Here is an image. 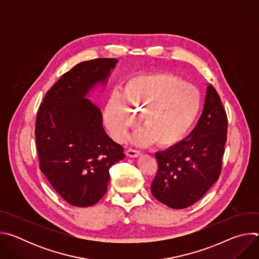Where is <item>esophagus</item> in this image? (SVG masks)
I'll use <instances>...</instances> for the list:
<instances>
[{"mask_svg": "<svg viewBox=\"0 0 259 259\" xmlns=\"http://www.w3.org/2000/svg\"><path fill=\"white\" fill-rule=\"evenodd\" d=\"M126 155L128 156V157H131V158H137L138 156H140L141 155V153L139 152V151H136V150H128L127 152H126Z\"/></svg>", "mask_w": 259, "mask_h": 259, "instance_id": "obj_1", "label": "esophagus"}]
</instances>
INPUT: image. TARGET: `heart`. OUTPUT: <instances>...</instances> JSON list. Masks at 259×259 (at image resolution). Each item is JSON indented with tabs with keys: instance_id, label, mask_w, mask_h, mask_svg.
<instances>
[{
	"instance_id": "1",
	"label": "heart",
	"mask_w": 259,
	"mask_h": 259,
	"mask_svg": "<svg viewBox=\"0 0 259 259\" xmlns=\"http://www.w3.org/2000/svg\"><path fill=\"white\" fill-rule=\"evenodd\" d=\"M202 106L199 90L166 73H147L126 83L123 93L109 97L104 120L110 134L123 141L130 129L144 125L132 138L138 145L155 141L160 146L181 142L194 127Z\"/></svg>"
}]
</instances>
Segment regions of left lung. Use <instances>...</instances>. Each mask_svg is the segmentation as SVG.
Masks as SVG:
<instances>
[{"label":"left lung","instance_id":"obj_1","mask_svg":"<svg viewBox=\"0 0 259 259\" xmlns=\"http://www.w3.org/2000/svg\"><path fill=\"white\" fill-rule=\"evenodd\" d=\"M228 118L220 97L208 84L203 113L190 135L176 145L156 153L158 173L153 196L172 209L199 201L217 181L227 142Z\"/></svg>","mask_w":259,"mask_h":259}]
</instances>
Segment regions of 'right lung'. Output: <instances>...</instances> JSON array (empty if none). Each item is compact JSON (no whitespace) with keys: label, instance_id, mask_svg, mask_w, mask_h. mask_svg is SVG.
Returning <instances> with one entry per match:
<instances>
[{"label":"right lung","instance_id":"right-lung-1","mask_svg":"<svg viewBox=\"0 0 259 259\" xmlns=\"http://www.w3.org/2000/svg\"><path fill=\"white\" fill-rule=\"evenodd\" d=\"M118 62L98 58L73 66L47 92L36 115L41 171L72 206L97 203L107 191L109 168L125 158L103 128L101 109L88 98L106 86Z\"/></svg>","mask_w":259,"mask_h":259}]
</instances>
